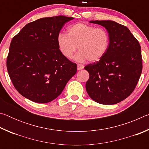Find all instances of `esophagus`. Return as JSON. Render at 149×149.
I'll return each instance as SVG.
<instances>
[{
  "label": "esophagus",
  "instance_id": "1",
  "mask_svg": "<svg viewBox=\"0 0 149 149\" xmlns=\"http://www.w3.org/2000/svg\"><path fill=\"white\" fill-rule=\"evenodd\" d=\"M84 68V65H82V64H77V70H81L82 69Z\"/></svg>",
  "mask_w": 149,
  "mask_h": 149
}]
</instances>
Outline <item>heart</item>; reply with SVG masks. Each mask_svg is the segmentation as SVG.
I'll list each match as a JSON object with an SVG mask.
<instances>
[{
  "mask_svg": "<svg viewBox=\"0 0 149 149\" xmlns=\"http://www.w3.org/2000/svg\"><path fill=\"white\" fill-rule=\"evenodd\" d=\"M60 50L66 58L71 59L78 47L75 59L78 62L89 60L99 61L110 46V34L104 27H96L85 23H77L68 28V34L60 33L58 36Z\"/></svg>",
  "mask_w": 149,
  "mask_h": 149,
  "instance_id": "1",
  "label": "heart"
}]
</instances>
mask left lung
Wrapping results in <instances>:
<instances>
[{
	"mask_svg": "<svg viewBox=\"0 0 149 149\" xmlns=\"http://www.w3.org/2000/svg\"><path fill=\"white\" fill-rule=\"evenodd\" d=\"M89 22L104 27L110 42L102 59L85 67L89 74L87 92L98 103L115 104L129 97L139 81L143 68L141 46L123 25L110 20Z\"/></svg>",
	"mask_w": 149,
	"mask_h": 149,
	"instance_id": "left-lung-1",
	"label": "left lung"
}]
</instances>
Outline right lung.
<instances>
[{
	"instance_id": "1",
	"label": "right lung",
	"mask_w": 149,
	"mask_h": 149,
	"mask_svg": "<svg viewBox=\"0 0 149 149\" xmlns=\"http://www.w3.org/2000/svg\"><path fill=\"white\" fill-rule=\"evenodd\" d=\"M74 17H43L26 25L12 39L6 66L19 94L33 102H49L61 94L76 74L77 64L66 58L58 45V36Z\"/></svg>"
}]
</instances>
